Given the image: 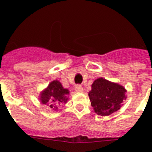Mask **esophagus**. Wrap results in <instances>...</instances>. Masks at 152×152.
<instances>
[{
	"instance_id": "34e87169",
	"label": "esophagus",
	"mask_w": 152,
	"mask_h": 152,
	"mask_svg": "<svg viewBox=\"0 0 152 152\" xmlns=\"http://www.w3.org/2000/svg\"><path fill=\"white\" fill-rule=\"evenodd\" d=\"M75 91H76V92L77 93H82L83 91H84V89H83V88L81 87V86L77 85L75 87Z\"/></svg>"
}]
</instances>
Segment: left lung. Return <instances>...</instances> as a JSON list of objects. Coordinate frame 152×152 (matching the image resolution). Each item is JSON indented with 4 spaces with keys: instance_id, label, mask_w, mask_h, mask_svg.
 I'll return each instance as SVG.
<instances>
[{
    "instance_id": "left-lung-1",
    "label": "left lung",
    "mask_w": 152,
    "mask_h": 152,
    "mask_svg": "<svg viewBox=\"0 0 152 152\" xmlns=\"http://www.w3.org/2000/svg\"><path fill=\"white\" fill-rule=\"evenodd\" d=\"M126 88L118 83L99 77L93 82L88 96L94 112L106 116L121 108L123 100L126 99Z\"/></svg>"
}]
</instances>
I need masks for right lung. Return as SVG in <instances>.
Masks as SVG:
<instances>
[{
    "label": "right lung",
    "mask_w": 152,
    "mask_h": 152,
    "mask_svg": "<svg viewBox=\"0 0 152 152\" xmlns=\"http://www.w3.org/2000/svg\"><path fill=\"white\" fill-rule=\"evenodd\" d=\"M69 91L63 88L59 80H54L50 82L45 89L40 92L39 100L42 104L50 107L52 110L58 111V107L68 100Z\"/></svg>",
    "instance_id": "right-lung-1"
}]
</instances>
